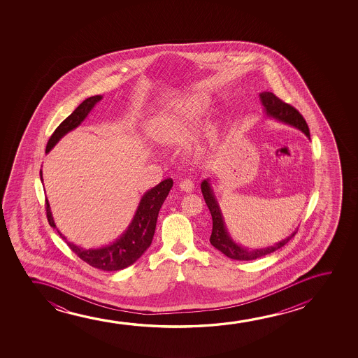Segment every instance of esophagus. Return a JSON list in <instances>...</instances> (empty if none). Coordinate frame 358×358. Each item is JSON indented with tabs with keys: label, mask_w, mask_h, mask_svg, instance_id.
I'll return each instance as SVG.
<instances>
[{
	"label": "esophagus",
	"mask_w": 358,
	"mask_h": 358,
	"mask_svg": "<svg viewBox=\"0 0 358 358\" xmlns=\"http://www.w3.org/2000/svg\"><path fill=\"white\" fill-rule=\"evenodd\" d=\"M180 188H181V191L191 193V192L194 191V183H193L191 180H183V181L180 183Z\"/></svg>",
	"instance_id": "1"
}]
</instances>
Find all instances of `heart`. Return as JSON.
<instances>
[{"label":"heart","mask_w":358,"mask_h":358,"mask_svg":"<svg viewBox=\"0 0 358 358\" xmlns=\"http://www.w3.org/2000/svg\"><path fill=\"white\" fill-rule=\"evenodd\" d=\"M209 98L201 93L177 99L157 113L152 121L154 133L162 142L178 144L189 139L209 108ZM214 129L209 136H214Z\"/></svg>","instance_id":"1"}]
</instances>
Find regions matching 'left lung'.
I'll list each match as a JSON object with an SVG mask.
<instances>
[{
  "mask_svg": "<svg viewBox=\"0 0 358 358\" xmlns=\"http://www.w3.org/2000/svg\"><path fill=\"white\" fill-rule=\"evenodd\" d=\"M259 100L263 105L265 116L266 117L273 118L278 122L289 124L291 127L299 129L301 132L304 133L308 139L309 128L307 123L302 117V115L292 108L289 103H285L281 101L279 98H276L274 94L269 92H263L259 94ZM201 193L204 196L206 206L210 210L211 217H213V231H211L210 243L215 247L216 250H220L221 253H224L226 257H229L231 259L235 260H255L258 259L260 257L270 255L275 250H279L281 247H284L294 235L296 231H294L291 235L287 236L285 240L276 242L273 245L263 247V248H248L245 245L237 243L232 237L230 232L227 230L225 219L222 215L219 201L216 199L215 193L211 186L210 178H206L201 183Z\"/></svg>",
  "mask_w": 358,
  "mask_h": 358,
  "instance_id": "1",
  "label": "left lung"
}]
</instances>
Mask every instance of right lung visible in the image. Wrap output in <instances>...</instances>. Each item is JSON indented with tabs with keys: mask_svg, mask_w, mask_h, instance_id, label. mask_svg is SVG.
Wrapping results in <instances>:
<instances>
[{
	"mask_svg": "<svg viewBox=\"0 0 358 358\" xmlns=\"http://www.w3.org/2000/svg\"><path fill=\"white\" fill-rule=\"evenodd\" d=\"M103 100V95H95L85 99L64 122L56 128V131L50 137L46 145V154H49L55 145L73 129L79 127L85 118L88 117L90 111L95 108V105ZM40 180L43 182V171L40 170ZM173 181L171 178L164 180L157 186L152 187V189L143 194L137 210L133 215L132 220L116 240L103 245L98 248H83L73 242H69L66 236L61 234L55 224L54 216L51 213L50 203L46 199V215L51 227H54L59 232L61 238L69 245V248L78 255L80 259L92 265L96 269L105 271H117L127 268L133 263H136L144 252L152 245V237L157 227V215L164 201L171 191Z\"/></svg>",
	"mask_w": 358,
	"mask_h": 358,
	"instance_id": "1",
	"label": "right lung"
}]
</instances>
